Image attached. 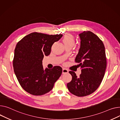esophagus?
Returning a JSON list of instances; mask_svg holds the SVG:
<instances>
[{"mask_svg":"<svg viewBox=\"0 0 120 120\" xmlns=\"http://www.w3.org/2000/svg\"><path fill=\"white\" fill-rule=\"evenodd\" d=\"M68 72V70L67 69H66V68H63V70H62V73L63 74H65V73H67Z\"/></svg>","mask_w":120,"mask_h":120,"instance_id":"1","label":"esophagus"}]
</instances>
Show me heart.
<instances>
[{
  "label": "heart",
  "instance_id": "obj_1",
  "mask_svg": "<svg viewBox=\"0 0 120 120\" xmlns=\"http://www.w3.org/2000/svg\"><path fill=\"white\" fill-rule=\"evenodd\" d=\"M63 42L65 46H73L75 43V39L73 36L70 34H67L64 36Z\"/></svg>",
  "mask_w": 120,
  "mask_h": 120
}]
</instances>
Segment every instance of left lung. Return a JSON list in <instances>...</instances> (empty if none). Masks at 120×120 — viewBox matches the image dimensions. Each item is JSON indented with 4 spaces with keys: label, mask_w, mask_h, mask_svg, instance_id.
Returning a JSON list of instances; mask_svg holds the SVG:
<instances>
[{
    "label": "left lung",
    "mask_w": 120,
    "mask_h": 120,
    "mask_svg": "<svg viewBox=\"0 0 120 120\" xmlns=\"http://www.w3.org/2000/svg\"><path fill=\"white\" fill-rule=\"evenodd\" d=\"M81 46L75 62L79 63L82 73L78 77L69 71L72 80L67 84L69 91L77 97H85L94 93L105 75L107 61L105 46L101 40L89 31L79 34Z\"/></svg>",
    "instance_id": "obj_1"
}]
</instances>
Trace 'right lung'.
I'll list each match as a JSON object with an SVG mask.
<instances>
[{"instance_id": "add662e5", "label": "right lung", "mask_w": 120, "mask_h": 120, "mask_svg": "<svg viewBox=\"0 0 120 120\" xmlns=\"http://www.w3.org/2000/svg\"><path fill=\"white\" fill-rule=\"evenodd\" d=\"M62 36L34 32L17 43L14 50L13 69L21 87L27 93L34 95L48 93L61 76V67L44 69L42 60L45 55L50 54L53 44Z\"/></svg>"}]
</instances>
